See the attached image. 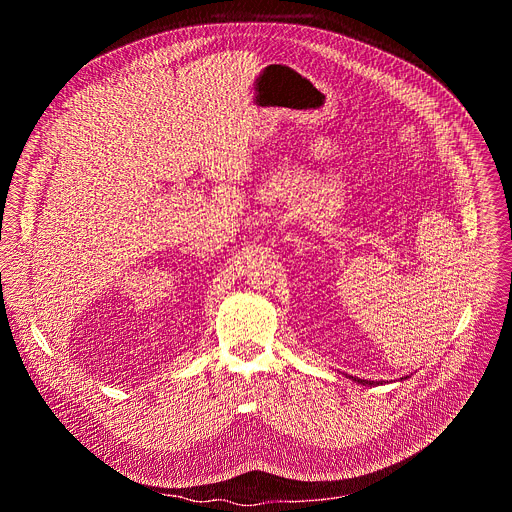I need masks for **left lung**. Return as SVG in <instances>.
Masks as SVG:
<instances>
[{
    "mask_svg": "<svg viewBox=\"0 0 512 512\" xmlns=\"http://www.w3.org/2000/svg\"><path fill=\"white\" fill-rule=\"evenodd\" d=\"M354 381H356V383H362V385H373L371 381H362V379H354Z\"/></svg>",
    "mask_w": 512,
    "mask_h": 512,
    "instance_id": "obj_1",
    "label": "left lung"
}]
</instances>
